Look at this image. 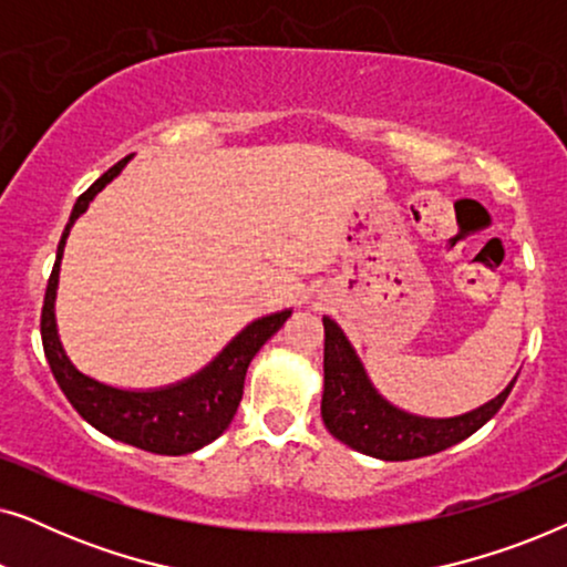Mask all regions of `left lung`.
I'll return each mask as SVG.
<instances>
[{"instance_id": "obj_1", "label": "left lung", "mask_w": 567, "mask_h": 567, "mask_svg": "<svg viewBox=\"0 0 567 567\" xmlns=\"http://www.w3.org/2000/svg\"><path fill=\"white\" fill-rule=\"evenodd\" d=\"M324 324V390L322 421L338 441L355 452L384 462H405L429 456L460 444L498 413L516 377L503 390L477 410L454 417H423L400 410L386 402L355 355L351 340L330 317Z\"/></svg>"}]
</instances>
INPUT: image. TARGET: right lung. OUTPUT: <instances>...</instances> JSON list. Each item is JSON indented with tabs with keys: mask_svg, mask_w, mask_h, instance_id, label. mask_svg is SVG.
Segmentation results:
<instances>
[{
	"mask_svg": "<svg viewBox=\"0 0 567 567\" xmlns=\"http://www.w3.org/2000/svg\"><path fill=\"white\" fill-rule=\"evenodd\" d=\"M126 159L113 165L105 175H100L87 190L76 198L69 216V224L61 235L56 262H53L49 286H45L43 312H41V338L43 351L49 359V367L53 371L61 392L72 402V408L87 421L92 429H97L105 436L123 444L144 449L152 454L165 456H181L190 454L212 444L219 439L224 431L229 429L231 417H235L239 400H243L245 390V374L255 353L266 346L268 338H274L281 324L291 317V309L284 312H274L260 317L247 324L243 332H237L221 353L214 361H208L204 369L196 374L183 379V382L159 386V390H121V386H111L105 382H97L69 361L59 340L56 330V289H59V268L61 258H64V245L69 231H72L74 221L87 212L90 200L121 175L126 167Z\"/></svg>",
	"mask_w": 567,
	"mask_h": 567,
	"instance_id": "obj_1",
	"label": "right lung"
}]
</instances>
